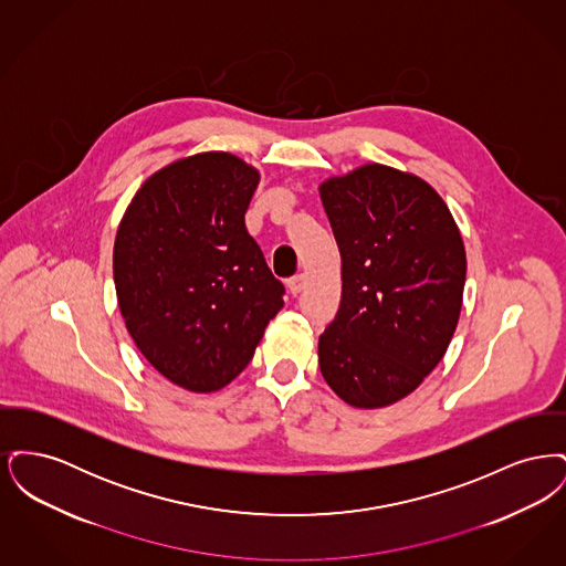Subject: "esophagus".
I'll return each instance as SVG.
<instances>
[{"label": "esophagus", "instance_id": "esophagus-1", "mask_svg": "<svg viewBox=\"0 0 566 566\" xmlns=\"http://www.w3.org/2000/svg\"><path fill=\"white\" fill-rule=\"evenodd\" d=\"M305 282H307V275L305 273H296L295 277L289 280V291L293 295H298L303 289H305Z\"/></svg>", "mask_w": 566, "mask_h": 566}]
</instances>
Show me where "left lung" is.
<instances>
[{"label":"left lung","instance_id":"1","mask_svg":"<svg viewBox=\"0 0 566 566\" xmlns=\"http://www.w3.org/2000/svg\"><path fill=\"white\" fill-rule=\"evenodd\" d=\"M342 254V303L321 335L324 381L346 403L379 409L411 395L457 331L467 252L431 185L367 163L318 187Z\"/></svg>","mask_w":566,"mask_h":566}]
</instances>
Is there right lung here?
<instances>
[{
    "mask_svg": "<svg viewBox=\"0 0 566 566\" xmlns=\"http://www.w3.org/2000/svg\"><path fill=\"white\" fill-rule=\"evenodd\" d=\"M256 167L222 150L155 171L120 218L112 270L125 326L171 384L214 392L242 374L284 286L245 229Z\"/></svg>",
    "mask_w": 566,
    "mask_h": 566,
    "instance_id": "obj_1",
    "label": "right lung"
}]
</instances>
